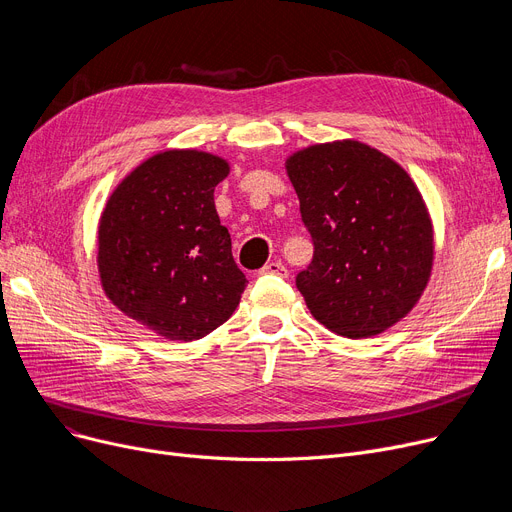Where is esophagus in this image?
I'll return each mask as SVG.
<instances>
[{"mask_svg": "<svg viewBox=\"0 0 512 512\" xmlns=\"http://www.w3.org/2000/svg\"><path fill=\"white\" fill-rule=\"evenodd\" d=\"M261 274H272V276L286 278V276H288V270H286L282 261H270V263H265V265L261 267Z\"/></svg>", "mask_w": 512, "mask_h": 512, "instance_id": "esophagus-1", "label": "esophagus"}]
</instances>
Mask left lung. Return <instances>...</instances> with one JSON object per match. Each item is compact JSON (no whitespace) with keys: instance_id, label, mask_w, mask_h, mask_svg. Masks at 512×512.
<instances>
[{"instance_id":"1","label":"left lung","mask_w":512,"mask_h":512,"mask_svg":"<svg viewBox=\"0 0 512 512\" xmlns=\"http://www.w3.org/2000/svg\"><path fill=\"white\" fill-rule=\"evenodd\" d=\"M286 172L315 247L297 276L311 315L353 340L407 317L434 267L432 218L411 176L353 139L292 153Z\"/></svg>"}]
</instances>
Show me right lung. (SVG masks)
<instances>
[{"label": "right lung", "mask_w": 512, "mask_h": 512, "mask_svg": "<svg viewBox=\"0 0 512 512\" xmlns=\"http://www.w3.org/2000/svg\"><path fill=\"white\" fill-rule=\"evenodd\" d=\"M228 174V161L207 151L155 153L116 186L99 218L105 297L166 340L207 336L245 292L247 278L213 203Z\"/></svg>", "instance_id": "right-lung-1"}]
</instances>
